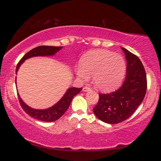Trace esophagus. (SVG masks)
<instances>
[{"label":"esophagus","mask_w":161,"mask_h":161,"mask_svg":"<svg viewBox=\"0 0 161 161\" xmlns=\"http://www.w3.org/2000/svg\"><path fill=\"white\" fill-rule=\"evenodd\" d=\"M83 90L84 92H87V91H91V88H90V87H88V86H85V87H84V88H83Z\"/></svg>","instance_id":"esophagus-1"}]
</instances>
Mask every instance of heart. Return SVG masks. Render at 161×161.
I'll return each instance as SVG.
<instances>
[{
    "mask_svg": "<svg viewBox=\"0 0 161 161\" xmlns=\"http://www.w3.org/2000/svg\"><path fill=\"white\" fill-rule=\"evenodd\" d=\"M126 69V61L122 56L108 50L97 49L89 51L83 56L76 73L85 81L92 75L95 86L100 91L108 92L120 85Z\"/></svg>",
    "mask_w": 161,
    "mask_h": 161,
    "instance_id": "b5f03b06",
    "label": "heart"
}]
</instances>
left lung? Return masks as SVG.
<instances>
[{
  "mask_svg": "<svg viewBox=\"0 0 161 161\" xmlns=\"http://www.w3.org/2000/svg\"><path fill=\"white\" fill-rule=\"evenodd\" d=\"M126 59V75L122 86L110 93H99L93 112L98 119L108 124H118L130 117L142 103L147 89V79L138 56L122 48Z\"/></svg>",
  "mask_w": 161,
  "mask_h": 161,
  "instance_id": "8db88e82",
  "label": "left lung"
}]
</instances>
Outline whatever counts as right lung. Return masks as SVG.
<instances>
[{
  "label": "right lung",
  "mask_w": 161,
  "mask_h": 161,
  "mask_svg": "<svg viewBox=\"0 0 161 161\" xmlns=\"http://www.w3.org/2000/svg\"><path fill=\"white\" fill-rule=\"evenodd\" d=\"M61 47H51V46H39L37 47L34 48L33 49L30 50L22 57L18 64H17L15 73H17L19 67L20 65L23 63L25 60L26 59L33 57V56H52L56 52L61 49ZM16 82V78H15ZM82 88H70L68 89L66 93L64 95V97L58 101V102L52 106V108H48L46 109H35L30 108L27 106L19 97V94H18V100L19 104L23 109V110L26 112L27 114H29L33 118L35 119L43 121V122H51L53 121L57 120L59 119L62 115H63L67 109L69 108L70 103H71L73 97L75 95L78 94L80 92Z\"/></svg>",
  "instance_id": "add662e5"
}]
</instances>
